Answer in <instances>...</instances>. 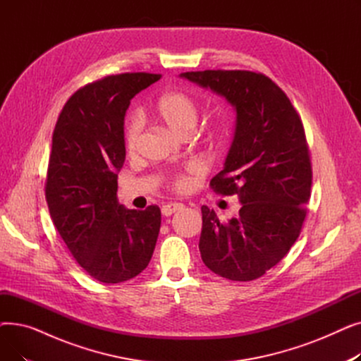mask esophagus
I'll return each mask as SVG.
<instances>
[{
    "label": "esophagus",
    "instance_id": "esophagus-1",
    "mask_svg": "<svg viewBox=\"0 0 361 361\" xmlns=\"http://www.w3.org/2000/svg\"><path fill=\"white\" fill-rule=\"evenodd\" d=\"M180 209H183V203H166L162 206L161 211H162L164 216H171Z\"/></svg>",
    "mask_w": 361,
    "mask_h": 361
}]
</instances>
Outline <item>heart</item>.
I'll return each instance as SVG.
<instances>
[{
  "instance_id": "obj_1",
  "label": "heart",
  "mask_w": 361,
  "mask_h": 361,
  "mask_svg": "<svg viewBox=\"0 0 361 361\" xmlns=\"http://www.w3.org/2000/svg\"><path fill=\"white\" fill-rule=\"evenodd\" d=\"M155 116L181 137L192 135L199 117L196 99L183 90H169L161 94L155 105ZM143 130V118L140 114H130L124 124V145L128 152H135L139 146ZM173 188L183 192L187 187L184 176H176L171 181Z\"/></svg>"
}]
</instances>
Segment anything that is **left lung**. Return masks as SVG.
Masks as SVG:
<instances>
[{"instance_id": "left-lung-1", "label": "left lung", "mask_w": 361, "mask_h": 361, "mask_svg": "<svg viewBox=\"0 0 361 361\" xmlns=\"http://www.w3.org/2000/svg\"><path fill=\"white\" fill-rule=\"evenodd\" d=\"M181 78L211 87L237 111L234 142L209 185L216 195H235L241 207L221 222L202 206V260L222 278L257 279L290 252L307 215L313 173L302 121L286 92L263 73L204 70Z\"/></svg>"}]
</instances>
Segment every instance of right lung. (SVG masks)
Returning <instances> with one entry per match:
<instances>
[{"label": "right lung", "mask_w": 361, "mask_h": 361, "mask_svg": "<svg viewBox=\"0 0 361 361\" xmlns=\"http://www.w3.org/2000/svg\"><path fill=\"white\" fill-rule=\"evenodd\" d=\"M159 79L121 73L87 83L68 98L52 133L45 181L49 215L75 262L104 283L137 276L155 250L161 209H124L117 171L126 158L130 101Z\"/></svg>", "instance_id": "obj_1"}]
</instances>
